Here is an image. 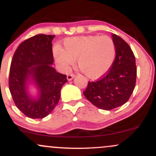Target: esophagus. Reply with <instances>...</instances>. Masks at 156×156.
<instances>
[{
    "label": "esophagus",
    "mask_w": 156,
    "mask_h": 156,
    "mask_svg": "<svg viewBox=\"0 0 156 156\" xmlns=\"http://www.w3.org/2000/svg\"><path fill=\"white\" fill-rule=\"evenodd\" d=\"M74 77H75V75L70 74V75H68L67 77V78L68 80H71L73 78H74Z\"/></svg>",
    "instance_id": "34e87169"
}]
</instances>
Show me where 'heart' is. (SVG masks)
Masks as SVG:
<instances>
[{
    "label": "heart",
    "instance_id": "1",
    "mask_svg": "<svg viewBox=\"0 0 156 156\" xmlns=\"http://www.w3.org/2000/svg\"><path fill=\"white\" fill-rule=\"evenodd\" d=\"M55 63L61 71L67 73L77 59L78 67L86 76L97 79L112 67L116 56V47L108 36H81L64 39V49L53 48Z\"/></svg>",
    "mask_w": 156,
    "mask_h": 156
}]
</instances>
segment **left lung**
I'll use <instances>...</instances> for the list:
<instances>
[{
	"label": "left lung",
	"instance_id": "1",
	"mask_svg": "<svg viewBox=\"0 0 156 156\" xmlns=\"http://www.w3.org/2000/svg\"><path fill=\"white\" fill-rule=\"evenodd\" d=\"M116 56L108 73L101 79L88 83L84 96L94 106L110 111L125 104L135 88L136 58L131 48L119 36L112 34Z\"/></svg>",
	"mask_w": 156,
	"mask_h": 156
}]
</instances>
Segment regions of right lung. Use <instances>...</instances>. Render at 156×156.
<instances>
[{
  "mask_svg": "<svg viewBox=\"0 0 156 156\" xmlns=\"http://www.w3.org/2000/svg\"><path fill=\"white\" fill-rule=\"evenodd\" d=\"M54 35L38 34L19 45L10 66L9 86L16 106L31 119H42L53 112L60 99L61 89L67 76L52 67V40ZM34 84L37 95L30 94Z\"/></svg>",
  "mask_w": 156,
  "mask_h": 156,
  "instance_id": "1",
  "label": "right lung"
}]
</instances>
